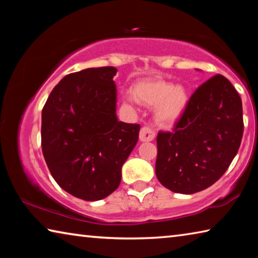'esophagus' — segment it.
Segmentation results:
<instances>
[{
    "label": "esophagus",
    "mask_w": 258,
    "mask_h": 258,
    "mask_svg": "<svg viewBox=\"0 0 258 258\" xmlns=\"http://www.w3.org/2000/svg\"><path fill=\"white\" fill-rule=\"evenodd\" d=\"M156 133L149 127H142L140 130V141L141 142H150L155 139Z\"/></svg>",
    "instance_id": "esophagus-1"
}]
</instances>
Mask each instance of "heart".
<instances>
[{
    "label": "heart",
    "instance_id": "heart-1",
    "mask_svg": "<svg viewBox=\"0 0 258 258\" xmlns=\"http://www.w3.org/2000/svg\"><path fill=\"white\" fill-rule=\"evenodd\" d=\"M124 100L128 104L138 101L147 107H154L156 123L160 126H172L185 113L190 97L184 86L154 77L139 81L133 87V94L126 92Z\"/></svg>",
    "mask_w": 258,
    "mask_h": 258
}]
</instances>
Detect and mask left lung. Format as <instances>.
Segmentation results:
<instances>
[{"mask_svg": "<svg viewBox=\"0 0 258 258\" xmlns=\"http://www.w3.org/2000/svg\"><path fill=\"white\" fill-rule=\"evenodd\" d=\"M242 133V102L238 92L228 78L212 77L192 95L173 132L158 133L157 178L176 194L207 189L232 163Z\"/></svg>", "mask_w": 258, "mask_h": 258, "instance_id": "obj_1", "label": "left lung"}]
</instances>
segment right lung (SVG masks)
I'll use <instances>...</instances> for the list:
<instances>
[{
	"mask_svg": "<svg viewBox=\"0 0 258 258\" xmlns=\"http://www.w3.org/2000/svg\"><path fill=\"white\" fill-rule=\"evenodd\" d=\"M115 67L87 68L63 77L42 110V151L51 175L86 202L111 195L139 140V124L117 117Z\"/></svg>",
	"mask_w": 258,
	"mask_h": 258,
	"instance_id": "right-lung-1",
	"label": "right lung"
}]
</instances>
